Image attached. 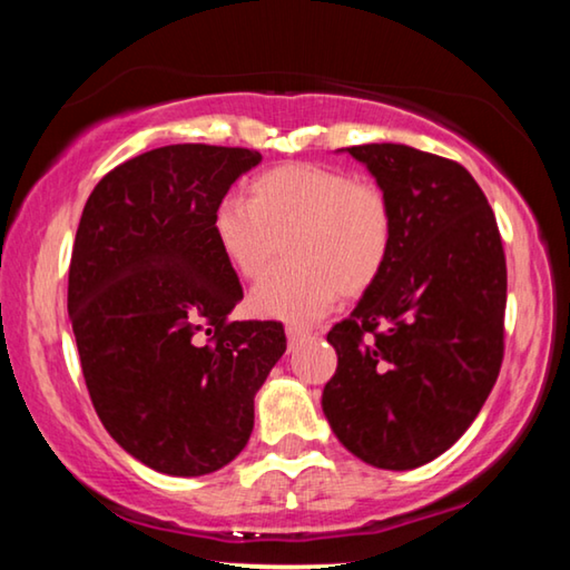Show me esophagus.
I'll return each instance as SVG.
<instances>
[{
  "label": "esophagus",
  "mask_w": 570,
  "mask_h": 570,
  "mask_svg": "<svg viewBox=\"0 0 570 570\" xmlns=\"http://www.w3.org/2000/svg\"><path fill=\"white\" fill-rule=\"evenodd\" d=\"M308 332L304 330V326H296V324H286V336H288V346H294L304 340Z\"/></svg>",
  "instance_id": "obj_1"
}]
</instances>
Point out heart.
Returning <instances> with one entry per match:
<instances>
[{
    "mask_svg": "<svg viewBox=\"0 0 570 570\" xmlns=\"http://www.w3.org/2000/svg\"><path fill=\"white\" fill-rule=\"evenodd\" d=\"M216 246L238 276L258 278L282 250L288 262L250 292V312L314 322L336 294L360 296L390 258L394 218L377 183L316 163H286L250 180L248 200L226 196L210 218Z\"/></svg>",
    "mask_w": 570,
    "mask_h": 570,
    "instance_id": "1",
    "label": "heart"
}]
</instances>
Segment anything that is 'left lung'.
I'll return each mask as SVG.
<instances>
[{"label": "left lung", "instance_id": "8db88e82", "mask_svg": "<svg viewBox=\"0 0 570 570\" xmlns=\"http://www.w3.org/2000/svg\"><path fill=\"white\" fill-rule=\"evenodd\" d=\"M346 153L387 193L394 234L377 282L326 334L340 362L322 407L366 465L412 470L455 445L498 380L503 240L460 163L400 142Z\"/></svg>", "mask_w": 570, "mask_h": 570}]
</instances>
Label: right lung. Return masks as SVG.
Masks as SVG:
<instances>
[{
  "instance_id": "1",
  "label": "right lung",
  "mask_w": 570,
  "mask_h": 570,
  "mask_svg": "<svg viewBox=\"0 0 570 570\" xmlns=\"http://www.w3.org/2000/svg\"><path fill=\"white\" fill-rule=\"evenodd\" d=\"M262 153L183 142L112 168L77 226L67 312L90 400L118 445L166 475L228 465L286 352L278 322H230L244 298L216 246L218 200Z\"/></svg>"
}]
</instances>
